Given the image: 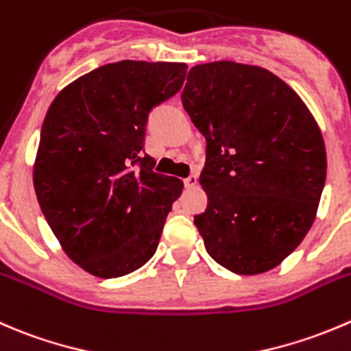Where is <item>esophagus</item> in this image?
<instances>
[{
    "mask_svg": "<svg viewBox=\"0 0 351 351\" xmlns=\"http://www.w3.org/2000/svg\"><path fill=\"white\" fill-rule=\"evenodd\" d=\"M197 185V176L195 175H190L189 178H185V186L186 189H193Z\"/></svg>",
    "mask_w": 351,
    "mask_h": 351,
    "instance_id": "1",
    "label": "esophagus"
}]
</instances>
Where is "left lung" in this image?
Returning <instances> with one entry per match:
<instances>
[{
  "label": "left lung",
  "instance_id": "obj_1",
  "mask_svg": "<svg viewBox=\"0 0 351 351\" xmlns=\"http://www.w3.org/2000/svg\"><path fill=\"white\" fill-rule=\"evenodd\" d=\"M182 103L207 142V209L193 217L207 254L237 274L280 266L311 230L324 189L315 118L280 77L234 61L193 66Z\"/></svg>",
  "mask_w": 351,
  "mask_h": 351
}]
</instances>
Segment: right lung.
I'll use <instances>...</instances> for the list:
<instances>
[{
    "mask_svg": "<svg viewBox=\"0 0 351 351\" xmlns=\"http://www.w3.org/2000/svg\"><path fill=\"white\" fill-rule=\"evenodd\" d=\"M185 75V63L104 64L68 84L47 110L34 189L64 254L93 276L134 273L158 248L183 182L152 169L145 125Z\"/></svg>",
    "mask_w": 351,
    "mask_h": 351,
    "instance_id": "obj_1",
    "label": "right lung"
}]
</instances>
